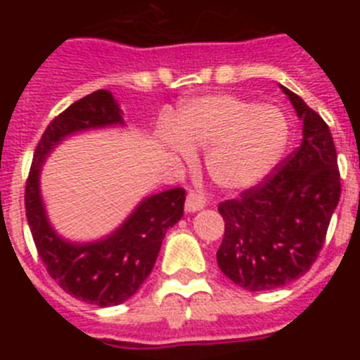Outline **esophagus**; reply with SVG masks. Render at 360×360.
<instances>
[{
    "label": "esophagus",
    "mask_w": 360,
    "mask_h": 360,
    "mask_svg": "<svg viewBox=\"0 0 360 360\" xmlns=\"http://www.w3.org/2000/svg\"><path fill=\"white\" fill-rule=\"evenodd\" d=\"M203 207H205V200H203L202 196L196 195V193H189V195H187V198H186V212L193 214V212L202 211Z\"/></svg>",
    "instance_id": "obj_1"
}]
</instances>
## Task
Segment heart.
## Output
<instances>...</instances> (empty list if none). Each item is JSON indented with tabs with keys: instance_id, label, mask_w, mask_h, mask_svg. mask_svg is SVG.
<instances>
[{
	"instance_id": "b5f03b06",
	"label": "heart",
	"mask_w": 360,
	"mask_h": 360,
	"mask_svg": "<svg viewBox=\"0 0 360 360\" xmlns=\"http://www.w3.org/2000/svg\"><path fill=\"white\" fill-rule=\"evenodd\" d=\"M290 141L287 117L274 106L236 97L205 95L176 111L171 128L158 135L162 149L191 162L205 149V169L225 191H245L265 182L278 167Z\"/></svg>"
}]
</instances>
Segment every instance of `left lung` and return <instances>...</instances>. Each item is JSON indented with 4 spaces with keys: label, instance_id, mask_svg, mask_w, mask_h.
I'll return each mask as SVG.
<instances>
[{
    "label": "left lung",
    "instance_id": "8db88e82",
    "mask_svg": "<svg viewBox=\"0 0 360 360\" xmlns=\"http://www.w3.org/2000/svg\"><path fill=\"white\" fill-rule=\"evenodd\" d=\"M303 122V141L266 182L218 207L225 236L219 270L250 292L288 285L319 256L341 196L332 133L303 98L279 84Z\"/></svg>",
    "mask_w": 360,
    "mask_h": 360
}]
</instances>
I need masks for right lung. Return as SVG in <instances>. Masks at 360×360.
<instances>
[{
    "label": "right lung",
    "instance_id": "obj_1",
    "mask_svg": "<svg viewBox=\"0 0 360 360\" xmlns=\"http://www.w3.org/2000/svg\"><path fill=\"white\" fill-rule=\"evenodd\" d=\"M126 126L124 111L110 90L94 91L73 103L44 129L25 195L28 227L49 274L75 299L103 308L128 301L151 274L165 232L184 216L186 191L174 187L146 196L110 234L73 241L50 221L41 193V171L53 149L70 136Z\"/></svg>",
    "mask_w": 360,
    "mask_h": 360
}]
</instances>
